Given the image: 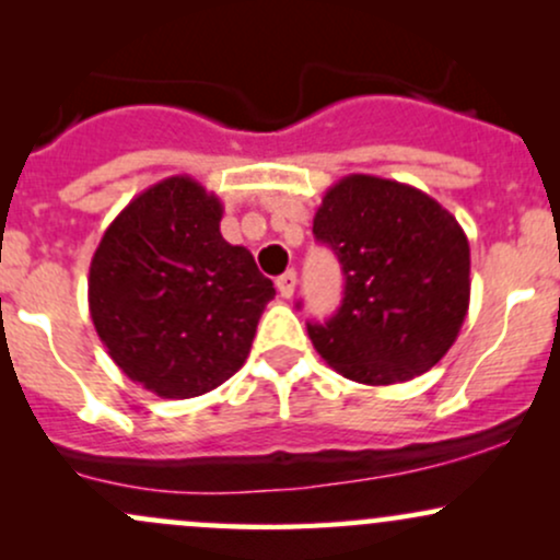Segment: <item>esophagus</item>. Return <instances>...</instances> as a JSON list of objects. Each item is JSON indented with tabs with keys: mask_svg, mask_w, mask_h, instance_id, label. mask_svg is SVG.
<instances>
[{
	"mask_svg": "<svg viewBox=\"0 0 560 560\" xmlns=\"http://www.w3.org/2000/svg\"><path fill=\"white\" fill-rule=\"evenodd\" d=\"M294 287H298V271H287L281 273L279 279H276V289H279L281 298H292L294 294Z\"/></svg>",
	"mask_w": 560,
	"mask_h": 560,
	"instance_id": "esophagus-1",
	"label": "esophagus"
}]
</instances>
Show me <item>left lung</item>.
<instances>
[{"mask_svg":"<svg viewBox=\"0 0 560 560\" xmlns=\"http://www.w3.org/2000/svg\"><path fill=\"white\" fill-rule=\"evenodd\" d=\"M313 234L345 273V298L307 337L358 384L408 382L445 358L471 298L460 223L416 186L352 173L326 191Z\"/></svg>","mask_w":560,"mask_h":560,"instance_id":"left-lung-1","label":"left lung"}]
</instances>
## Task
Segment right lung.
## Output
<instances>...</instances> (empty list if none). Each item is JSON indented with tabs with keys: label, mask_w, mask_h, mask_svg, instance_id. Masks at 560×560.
<instances>
[{
	"label": "right lung",
	"mask_w": 560,
	"mask_h": 560,
	"mask_svg": "<svg viewBox=\"0 0 560 560\" xmlns=\"http://www.w3.org/2000/svg\"><path fill=\"white\" fill-rule=\"evenodd\" d=\"M221 218V199L195 178H163L120 210L92 258L94 329L158 397L186 400L234 376L276 294L253 253L223 240Z\"/></svg>",
	"instance_id": "add662e5"
}]
</instances>
